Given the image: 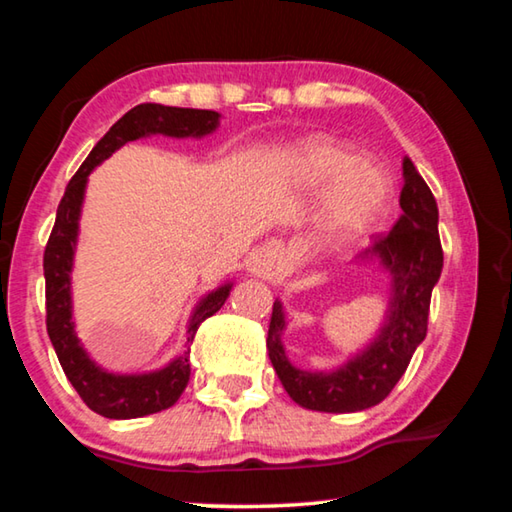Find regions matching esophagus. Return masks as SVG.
I'll return each instance as SVG.
<instances>
[{
    "label": "esophagus",
    "mask_w": 512,
    "mask_h": 512,
    "mask_svg": "<svg viewBox=\"0 0 512 512\" xmlns=\"http://www.w3.org/2000/svg\"><path fill=\"white\" fill-rule=\"evenodd\" d=\"M271 268H273V259L266 253H259L257 257H253V262H250V271L257 275H268Z\"/></svg>",
    "instance_id": "obj_1"
}]
</instances>
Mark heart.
I'll return each instance as SVG.
<instances>
[{
	"instance_id": "obj_1",
	"label": "heart",
	"mask_w": 512,
	"mask_h": 512,
	"mask_svg": "<svg viewBox=\"0 0 512 512\" xmlns=\"http://www.w3.org/2000/svg\"><path fill=\"white\" fill-rule=\"evenodd\" d=\"M302 178L311 187L330 185L318 223L332 239L361 235L386 210L391 178L381 164L359 158L350 144L318 137L300 149Z\"/></svg>"
}]
</instances>
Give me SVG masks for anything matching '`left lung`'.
Returning a JSON list of instances; mask_svg holds the SVG:
<instances>
[{"label": "left lung", "mask_w": 512, "mask_h": 512, "mask_svg": "<svg viewBox=\"0 0 512 512\" xmlns=\"http://www.w3.org/2000/svg\"><path fill=\"white\" fill-rule=\"evenodd\" d=\"M402 216L391 232L377 235L368 253L379 257L393 280L388 323L370 348L336 372H307L291 366L280 334L284 314L273 302L268 325V359L284 391L296 404L323 413H354L384 402L409 368L413 352L427 336L433 284L443 271V246L438 235V205L424 178L404 158Z\"/></svg>", "instance_id": "8db88e82"}]
</instances>
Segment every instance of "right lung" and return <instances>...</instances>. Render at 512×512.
I'll list each match as a JSON object with an SVG mask.
<instances>
[{"label":"right lung","instance_id":"add662e5","mask_svg":"<svg viewBox=\"0 0 512 512\" xmlns=\"http://www.w3.org/2000/svg\"><path fill=\"white\" fill-rule=\"evenodd\" d=\"M219 124V112L194 110V108H171L160 103H140L128 110L124 117L110 126V131L101 137L97 146L69 180L63 198L58 203L56 223L51 230L45 248V305H47V334L51 345L58 354L67 379L72 381L81 400L94 413L112 420L142 418L169 409L178 402L187 388L189 375V350L171 361L167 368L151 375L121 377L103 372L94 366L88 354L81 348L74 334L72 323V298H69V273H72V257L76 246V232H79V214L83 203L88 173L110 158L119 146L133 142L137 137L162 133L171 137L207 135ZM230 296V284L210 293L201 305L196 307L187 327V343L194 341L198 327L205 318L214 316L223 307L225 298Z\"/></svg>","mask_w":512,"mask_h":512}]
</instances>
